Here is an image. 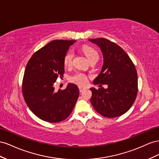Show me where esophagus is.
<instances>
[{
    "instance_id": "34e87169",
    "label": "esophagus",
    "mask_w": 159,
    "mask_h": 159,
    "mask_svg": "<svg viewBox=\"0 0 159 159\" xmlns=\"http://www.w3.org/2000/svg\"><path fill=\"white\" fill-rule=\"evenodd\" d=\"M79 89L80 92H82L83 90L86 89V88H85V87H82V86H79Z\"/></svg>"
}]
</instances>
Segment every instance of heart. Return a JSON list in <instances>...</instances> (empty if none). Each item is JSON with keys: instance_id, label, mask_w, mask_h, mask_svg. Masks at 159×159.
I'll return each mask as SVG.
<instances>
[{"instance_id": "b5f03b06", "label": "heart", "mask_w": 159, "mask_h": 159, "mask_svg": "<svg viewBox=\"0 0 159 159\" xmlns=\"http://www.w3.org/2000/svg\"><path fill=\"white\" fill-rule=\"evenodd\" d=\"M81 51L87 57L89 61H91L94 58H98V54L97 51L94 48L87 46V45H83L81 47ZM73 54L72 52H68L64 58V65L65 67H70L72 65V59ZM87 76L83 73L77 72L73 76L70 77V81L72 83H76L79 85H84L87 83Z\"/></svg>"}]
</instances>
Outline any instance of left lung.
<instances>
[{
  "label": "left lung",
  "instance_id": "1",
  "mask_svg": "<svg viewBox=\"0 0 159 159\" xmlns=\"http://www.w3.org/2000/svg\"><path fill=\"white\" fill-rule=\"evenodd\" d=\"M101 49L103 65L93 84H107L96 89L90 88V102L95 111L107 118L119 116L132 107L138 92L137 70L124 50L108 39H89Z\"/></svg>",
  "mask_w": 159,
  "mask_h": 159
}]
</instances>
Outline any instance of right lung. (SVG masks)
<instances>
[{"label": "right lung", "mask_w": 159, "mask_h": 159, "mask_svg": "<svg viewBox=\"0 0 159 159\" xmlns=\"http://www.w3.org/2000/svg\"><path fill=\"white\" fill-rule=\"evenodd\" d=\"M76 40H55L36 52L27 63L22 81V94L30 110L48 122L66 119L73 110L79 95L75 84L54 90V83L65 72L64 58Z\"/></svg>", "instance_id": "1"}]
</instances>
